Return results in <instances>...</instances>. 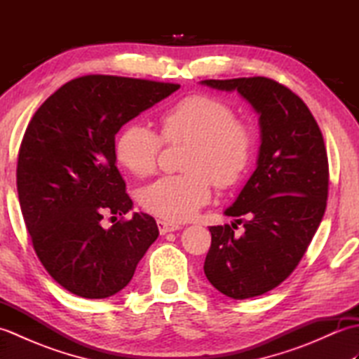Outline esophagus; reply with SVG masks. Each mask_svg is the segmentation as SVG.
Instances as JSON below:
<instances>
[{"label": "esophagus", "instance_id": "34e87169", "mask_svg": "<svg viewBox=\"0 0 359 359\" xmlns=\"http://www.w3.org/2000/svg\"><path fill=\"white\" fill-rule=\"evenodd\" d=\"M157 226H158L160 234H165V233H170V231H177L182 228L179 224L166 222V220H157Z\"/></svg>", "mask_w": 359, "mask_h": 359}]
</instances>
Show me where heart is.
Returning a JSON list of instances; mask_svg holds the SVG:
<instances>
[{"mask_svg":"<svg viewBox=\"0 0 359 359\" xmlns=\"http://www.w3.org/2000/svg\"><path fill=\"white\" fill-rule=\"evenodd\" d=\"M163 142H188L184 174L165 175L139 194L143 210L166 220H187L210 201L211 188L236 187L245 175L255 149L251 128L230 104L207 94H191L160 117V135L131 123L120 133L116 157L135 177H148L158 166Z\"/></svg>","mask_w":359,"mask_h":359,"instance_id":"heart-1","label":"heart"}]
</instances>
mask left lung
<instances>
[{"instance_id":"left-lung-1","label":"left lung","mask_w":359,"mask_h":359,"mask_svg":"<svg viewBox=\"0 0 359 359\" xmlns=\"http://www.w3.org/2000/svg\"><path fill=\"white\" fill-rule=\"evenodd\" d=\"M238 90L261 116L257 168L238 201L225 211L236 224L210 226L203 271L233 299L261 296L294 271L321 224L329 196V158L315 117L287 86L266 77L203 80Z\"/></svg>"}]
</instances>
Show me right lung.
<instances>
[{
    "label": "right lung",
    "mask_w": 359,
    "mask_h": 359,
    "mask_svg": "<svg viewBox=\"0 0 359 359\" xmlns=\"http://www.w3.org/2000/svg\"><path fill=\"white\" fill-rule=\"evenodd\" d=\"M179 88L83 75L55 90L29 121L17 165L20 207L38 259L67 292L88 299L116 294L157 239L149 215L123 217L133 201L116 166L114 137ZM109 215L121 219L104 229Z\"/></svg>",
    "instance_id": "obj_1"
}]
</instances>
